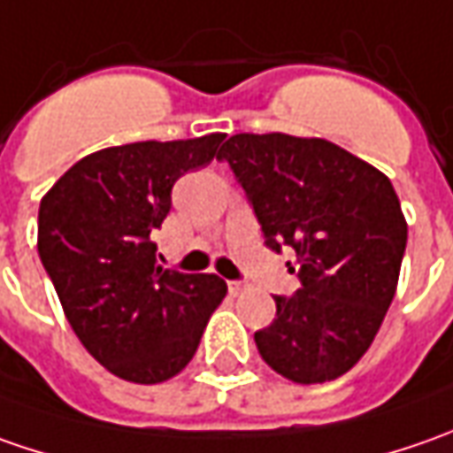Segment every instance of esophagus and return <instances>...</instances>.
<instances>
[{
  "label": "esophagus",
  "instance_id": "obj_1",
  "mask_svg": "<svg viewBox=\"0 0 453 453\" xmlns=\"http://www.w3.org/2000/svg\"><path fill=\"white\" fill-rule=\"evenodd\" d=\"M226 288H229V295H242L244 289H247V282H242V280H229L226 282Z\"/></svg>",
  "mask_w": 453,
  "mask_h": 453
}]
</instances>
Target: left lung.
<instances>
[{
	"label": "left lung",
	"mask_w": 453,
	"mask_h": 453,
	"mask_svg": "<svg viewBox=\"0 0 453 453\" xmlns=\"http://www.w3.org/2000/svg\"><path fill=\"white\" fill-rule=\"evenodd\" d=\"M219 158L265 244L297 257L300 289L274 295V320L254 333L259 356L303 386L335 380L371 348L395 295L409 226L393 183L330 141L288 133H236Z\"/></svg>",
	"instance_id": "8db88e82"
}]
</instances>
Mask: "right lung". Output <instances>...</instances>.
<instances>
[{"label": "right lung", "instance_id": "obj_1", "mask_svg": "<svg viewBox=\"0 0 453 453\" xmlns=\"http://www.w3.org/2000/svg\"><path fill=\"white\" fill-rule=\"evenodd\" d=\"M221 141L211 133L96 150L40 201L37 252L65 318L123 380L150 386L181 373L226 295L217 274L164 270L150 242L173 183L219 158Z\"/></svg>", "mask_w": 453, "mask_h": 453}]
</instances>
